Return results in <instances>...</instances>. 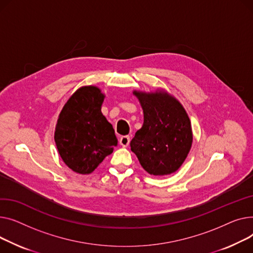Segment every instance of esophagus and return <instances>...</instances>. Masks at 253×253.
<instances>
[{
  "label": "esophagus",
  "mask_w": 253,
  "mask_h": 253,
  "mask_svg": "<svg viewBox=\"0 0 253 253\" xmlns=\"http://www.w3.org/2000/svg\"><path fill=\"white\" fill-rule=\"evenodd\" d=\"M129 141H130V139H129L128 136H123V137H121V139H120V144H121L123 147H127L128 144H129Z\"/></svg>",
  "instance_id": "esophagus-1"
}]
</instances>
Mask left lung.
Listing matches in <instances>:
<instances>
[{"mask_svg":"<svg viewBox=\"0 0 253 253\" xmlns=\"http://www.w3.org/2000/svg\"><path fill=\"white\" fill-rule=\"evenodd\" d=\"M143 108L144 124L130 141L143 169L166 175L181 168L191 149L193 135L182 104L165 91H133Z\"/></svg>","mask_w":253,"mask_h":253,"instance_id":"left-lung-1","label":"left lung"}]
</instances>
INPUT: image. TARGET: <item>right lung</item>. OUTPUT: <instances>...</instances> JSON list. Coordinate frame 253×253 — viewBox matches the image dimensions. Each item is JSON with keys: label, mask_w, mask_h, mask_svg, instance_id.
Returning <instances> with one entry per match:
<instances>
[{"label": "right lung", "mask_w": 253, "mask_h": 253, "mask_svg": "<svg viewBox=\"0 0 253 253\" xmlns=\"http://www.w3.org/2000/svg\"><path fill=\"white\" fill-rule=\"evenodd\" d=\"M104 97L97 86H82L59 114L54 136L57 149L78 173L93 172L117 146L114 129L101 112Z\"/></svg>", "instance_id": "obj_1"}]
</instances>
